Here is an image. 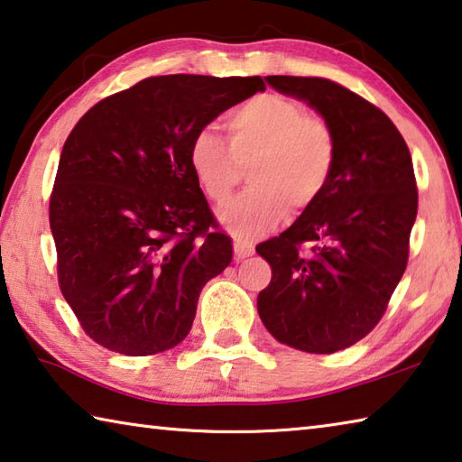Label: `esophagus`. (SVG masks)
<instances>
[{"label": "esophagus", "mask_w": 462, "mask_h": 462, "mask_svg": "<svg viewBox=\"0 0 462 462\" xmlns=\"http://www.w3.org/2000/svg\"><path fill=\"white\" fill-rule=\"evenodd\" d=\"M253 253H254L253 245H248V242H245V240L234 238V259L242 261V259H246V256H250Z\"/></svg>", "instance_id": "esophagus-1"}]
</instances>
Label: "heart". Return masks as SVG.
<instances>
[{"label":"heart","mask_w":462,"mask_h":462,"mask_svg":"<svg viewBox=\"0 0 462 462\" xmlns=\"http://www.w3.org/2000/svg\"><path fill=\"white\" fill-rule=\"evenodd\" d=\"M228 140L199 128L187 161L208 199L222 203L248 167L250 187L217 209V220L238 240H254L281 224L293 206L303 212L322 198L336 162V138L324 120L297 101L263 93L226 120Z\"/></svg>","instance_id":"b5f03b06"}]
</instances>
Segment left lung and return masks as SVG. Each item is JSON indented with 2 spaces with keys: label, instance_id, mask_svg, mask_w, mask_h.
<instances>
[{
  "label": "left lung",
  "instance_id": "8db88e82",
  "mask_svg": "<svg viewBox=\"0 0 462 462\" xmlns=\"http://www.w3.org/2000/svg\"><path fill=\"white\" fill-rule=\"evenodd\" d=\"M264 81L322 116L336 162L322 198L256 246L273 271L256 310L281 344L338 353L377 326L408 264L418 214L410 148L379 107L338 83L289 75ZM303 241L310 254L299 250Z\"/></svg>",
  "mask_w": 462,
  "mask_h": 462
}]
</instances>
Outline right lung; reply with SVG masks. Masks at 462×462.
Listing matches in <instances>:
<instances>
[{
	"instance_id": "right-lung-1",
	"label": "right lung",
	"mask_w": 462,
	"mask_h": 462,
	"mask_svg": "<svg viewBox=\"0 0 462 462\" xmlns=\"http://www.w3.org/2000/svg\"><path fill=\"white\" fill-rule=\"evenodd\" d=\"M256 91L261 77H148L101 99L69 134L51 195L59 285L104 348L146 356L189 334L232 240L214 230L187 148Z\"/></svg>"
}]
</instances>
